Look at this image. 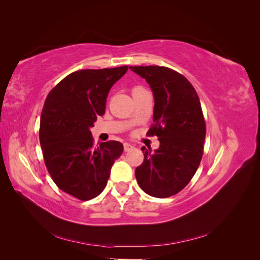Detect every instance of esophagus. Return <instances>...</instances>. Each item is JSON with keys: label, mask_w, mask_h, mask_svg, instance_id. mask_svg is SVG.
<instances>
[{"label": "esophagus", "mask_w": 260, "mask_h": 260, "mask_svg": "<svg viewBox=\"0 0 260 260\" xmlns=\"http://www.w3.org/2000/svg\"><path fill=\"white\" fill-rule=\"evenodd\" d=\"M123 148H124L125 152H129V151H131V149L135 148V146H133V145L130 144V143H124V144H123Z\"/></svg>", "instance_id": "obj_1"}]
</instances>
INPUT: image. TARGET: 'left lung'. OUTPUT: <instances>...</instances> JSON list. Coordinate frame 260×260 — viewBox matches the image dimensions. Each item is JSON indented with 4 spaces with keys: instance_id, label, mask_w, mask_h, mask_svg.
Listing matches in <instances>:
<instances>
[{
    "instance_id": "1",
    "label": "left lung",
    "mask_w": 260,
    "mask_h": 260,
    "mask_svg": "<svg viewBox=\"0 0 260 260\" xmlns=\"http://www.w3.org/2000/svg\"><path fill=\"white\" fill-rule=\"evenodd\" d=\"M146 80L154 96L153 127L159 147L145 149L144 160L136 169L140 187L154 198L165 199L190 182L203 156L206 125L201 102L185 77L167 67H129Z\"/></svg>"
}]
</instances>
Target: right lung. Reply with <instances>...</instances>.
Here are the masks:
<instances>
[{"mask_svg":"<svg viewBox=\"0 0 260 260\" xmlns=\"http://www.w3.org/2000/svg\"><path fill=\"white\" fill-rule=\"evenodd\" d=\"M127 70L128 66L78 70L45 100L39 133L45 166L61 191L81 201L102 193L122 154L118 141L93 146L91 128L105 114L109 90Z\"/></svg>","mask_w":260,"mask_h":260,"instance_id":"add662e5","label":"right lung"}]
</instances>
